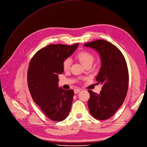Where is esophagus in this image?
I'll return each instance as SVG.
<instances>
[{"instance_id":"obj_1","label":"esophagus","mask_w":147,"mask_h":147,"mask_svg":"<svg viewBox=\"0 0 147 147\" xmlns=\"http://www.w3.org/2000/svg\"><path fill=\"white\" fill-rule=\"evenodd\" d=\"M80 91H81V89H75L74 90V93H75V94H77V93H79Z\"/></svg>"}]
</instances>
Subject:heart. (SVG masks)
Masks as SVG:
<instances>
[{"instance_id": "1", "label": "heart", "mask_w": 147, "mask_h": 147, "mask_svg": "<svg viewBox=\"0 0 147 147\" xmlns=\"http://www.w3.org/2000/svg\"><path fill=\"white\" fill-rule=\"evenodd\" d=\"M75 58L84 67L87 66H92L94 60H95V57L93 56V55L85 51L79 52L75 55ZM70 65H71V61H70L69 58H66L64 60L63 63V69L64 71H68L70 69Z\"/></svg>"}]
</instances>
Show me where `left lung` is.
I'll use <instances>...</instances> for the list:
<instances>
[{
  "mask_svg": "<svg viewBox=\"0 0 147 147\" xmlns=\"http://www.w3.org/2000/svg\"><path fill=\"white\" fill-rule=\"evenodd\" d=\"M84 46L96 50L101 60L96 80L102 87L99 94L88 90L90 113L97 119H107L121 106L127 95L129 78L127 63L120 50L107 41L98 40Z\"/></svg>",
  "mask_w": 147,
  "mask_h": 147,
  "instance_id": "1",
  "label": "left lung"
}]
</instances>
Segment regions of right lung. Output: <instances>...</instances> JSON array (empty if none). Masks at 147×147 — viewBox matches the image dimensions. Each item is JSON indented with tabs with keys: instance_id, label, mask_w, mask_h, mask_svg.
I'll use <instances>...</instances> for the list:
<instances>
[{
	"instance_id": "add662e5",
	"label": "right lung",
	"mask_w": 147,
	"mask_h": 147,
	"mask_svg": "<svg viewBox=\"0 0 147 147\" xmlns=\"http://www.w3.org/2000/svg\"><path fill=\"white\" fill-rule=\"evenodd\" d=\"M78 45H49L37 51L29 63L27 80L31 95L52 121H62L70 112L74 92L58 87V75L64 72V60Z\"/></svg>"
}]
</instances>
